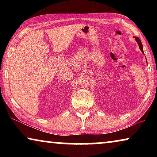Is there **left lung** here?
Here are the masks:
<instances>
[{"mask_svg": "<svg viewBox=\"0 0 157 157\" xmlns=\"http://www.w3.org/2000/svg\"><path fill=\"white\" fill-rule=\"evenodd\" d=\"M134 38H135V40H136L137 44H138L139 47V48H140V50L141 51V52H142L143 54H144V50H143V46H142V44H141L140 39H139L138 37H135V36Z\"/></svg>", "mask_w": 157, "mask_h": 157, "instance_id": "obj_1", "label": "left lung"}]
</instances>
